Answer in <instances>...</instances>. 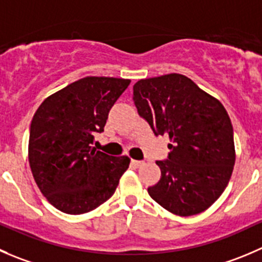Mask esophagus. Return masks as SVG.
Returning <instances> with one entry per match:
<instances>
[{
	"instance_id": "34e87169",
	"label": "esophagus",
	"mask_w": 262,
	"mask_h": 262,
	"mask_svg": "<svg viewBox=\"0 0 262 262\" xmlns=\"http://www.w3.org/2000/svg\"><path fill=\"white\" fill-rule=\"evenodd\" d=\"M132 165H133V166H136V167H138V166H141L142 164H143V161H139V160H132Z\"/></svg>"
}]
</instances>
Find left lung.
<instances>
[{
	"instance_id": "obj_1",
	"label": "left lung",
	"mask_w": 262,
	"mask_h": 262,
	"mask_svg": "<svg viewBox=\"0 0 262 262\" xmlns=\"http://www.w3.org/2000/svg\"><path fill=\"white\" fill-rule=\"evenodd\" d=\"M141 118L169 136L161 178L148 194L167 211L190 216L209 209L229 183L235 162L233 126L224 106L182 74L141 79L133 87Z\"/></svg>"
}]
</instances>
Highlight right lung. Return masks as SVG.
Here are the masks:
<instances>
[{"mask_svg":"<svg viewBox=\"0 0 262 262\" xmlns=\"http://www.w3.org/2000/svg\"><path fill=\"white\" fill-rule=\"evenodd\" d=\"M130 80L87 77L46 98L33 116L29 165L51 205L70 215L90 212L115 192L129 157L97 151L111 107Z\"/></svg>","mask_w":262,"mask_h":262,"instance_id":"add662e5","label":"right lung"}]
</instances>
